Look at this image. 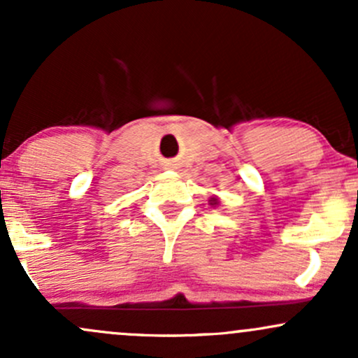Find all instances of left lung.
I'll list each match as a JSON object with an SVG mask.
<instances>
[{
	"label": "left lung",
	"mask_w": 358,
	"mask_h": 358,
	"mask_svg": "<svg viewBox=\"0 0 358 358\" xmlns=\"http://www.w3.org/2000/svg\"><path fill=\"white\" fill-rule=\"evenodd\" d=\"M212 202H213L212 205H215V203H217V200H212Z\"/></svg>",
	"instance_id": "obj_1"
}]
</instances>
